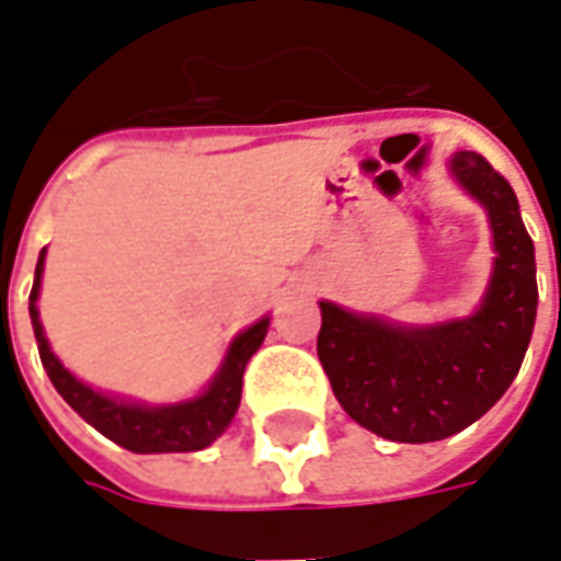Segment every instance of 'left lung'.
I'll return each mask as SVG.
<instances>
[{"mask_svg": "<svg viewBox=\"0 0 561 561\" xmlns=\"http://www.w3.org/2000/svg\"><path fill=\"white\" fill-rule=\"evenodd\" d=\"M447 171L486 209L493 231V273L478 309L400 324L318 304V360L340 405L364 430L405 445L442 442L490 412L517 378L538 312L535 245L511 183L471 149L454 152Z\"/></svg>", "mask_w": 561, "mask_h": 561, "instance_id": "1", "label": "left lung"}]
</instances>
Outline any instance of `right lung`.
Returning <instances> with one entry per match:
<instances>
[{
	"label": "right lung",
	"mask_w": 561,
	"mask_h": 561,
	"mask_svg": "<svg viewBox=\"0 0 561 561\" xmlns=\"http://www.w3.org/2000/svg\"><path fill=\"white\" fill-rule=\"evenodd\" d=\"M44 255L42 249L38 264H35V282L30 294V318L38 342V354L47 369V376L59 390V397L95 426L99 433L107 435L111 442L126 447L131 454H188V450H204L231 426L233 414L240 409V393H243V373L249 357L261 348V342L267 336L270 316L257 318L255 324L240 330L228 345V352L221 357L219 369L213 373L207 388L197 397L180 402H164V405H149V402L128 400L119 393L95 390L87 381H80L71 369L62 366L56 357L50 342L44 336L42 316H38V294H42L44 276Z\"/></svg>",
	"instance_id": "1"
}]
</instances>
